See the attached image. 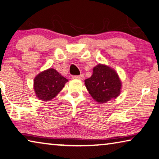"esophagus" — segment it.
Segmentation results:
<instances>
[{
  "mask_svg": "<svg viewBox=\"0 0 159 159\" xmlns=\"http://www.w3.org/2000/svg\"><path fill=\"white\" fill-rule=\"evenodd\" d=\"M72 79H77V80H84V75H74V76H72Z\"/></svg>",
  "mask_w": 159,
  "mask_h": 159,
  "instance_id": "esophagus-1",
  "label": "esophagus"
}]
</instances>
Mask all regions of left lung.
<instances>
[{
    "label": "left lung",
    "instance_id": "obj_1",
    "mask_svg": "<svg viewBox=\"0 0 159 159\" xmlns=\"http://www.w3.org/2000/svg\"><path fill=\"white\" fill-rule=\"evenodd\" d=\"M84 82L92 98L100 103L116 98L120 93L122 84L118 75L105 65L98 64L93 67L92 75Z\"/></svg>",
    "mask_w": 159,
    "mask_h": 159
}]
</instances>
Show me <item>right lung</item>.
<instances>
[{
	"mask_svg": "<svg viewBox=\"0 0 159 159\" xmlns=\"http://www.w3.org/2000/svg\"><path fill=\"white\" fill-rule=\"evenodd\" d=\"M68 81L55 69L49 68L36 75L34 80V89L38 98L50 101L61 92Z\"/></svg>",
	"mask_w": 159,
	"mask_h": 159,
	"instance_id": "add662e5",
	"label": "right lung"
}]
</instances>
